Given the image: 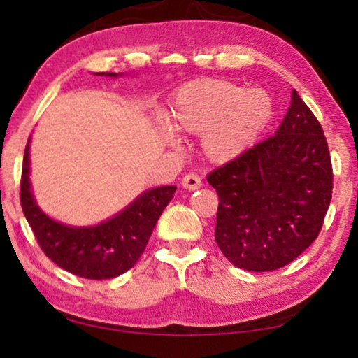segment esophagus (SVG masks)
<instances>
[{"mask_svg": "<svg viewBox=\"0 0 358 358\" xmlns=\"http://www.w3.org/2000/svg\"><path fill=\"white\" fill-rule=\"evenodd\" d=\"M200 185H202V179L199 178L197 174H185L184 179H182V187L187 189V190H197L200 189Z\"/></svg>", "mask_w": 358, "mask_h": 358, "instance_id": "esophagus-1", "label": "esophagus"}]
</instances>
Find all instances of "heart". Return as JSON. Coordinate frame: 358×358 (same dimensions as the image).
I'll use <instances>...</instances> for the list:
<instances>
[{
  "label": "heart",
  "instance_id": "b5f03b06",
  "mask_svg": "<svg viewBox=\"0 0 358 358\" xmlns=\"http://www.w3.org/2000/svg\"><path fill=\"white\" fill-rule=\"evenodd\" d=\"M273 115V101L262 87H246L217 78L185 83L171 99L173 127L159 125L168 145L179 134L202 135V150L215 163H227L259 140Z\"/></svg>",
  "mask_w": 358,
  "mask_h": 358
}]
</instances>
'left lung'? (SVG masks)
<instances>
[{"mask_svg":"<svg viewBox=\"0 0 358 358\" xmlns=\"http://www.w3.org/2000/svg\"><path fill=\"white\" fill-rule=\"evenodd\" d=\"M220 203L215 241L233 266L275 271L311 246L332 194L321 124L293 90L275 135L207 176Z\"/></svg>","mask_w":358,"mask_h":358,"instance_id":"obj_1","label":"left lung"}]
</instances>
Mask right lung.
Returning a JSON list of instances; mask_svg holds the SVG:
<instances>
[{"instance_id":"obj_1","label":"right lung","mask_w":358,"mask_h":358,"mask_svg":"<svg viewBox=\"0 0 358 358\" xmlns=\"http://www.w3.org/2000/svg\"><path fill=\"white\" fill-rule=\"evenodd\" d=\"M117 76V73H97ZM29 143L22 159L21 205L38 246L73 275L104 280L131 268L143 254L153 228L176 192L174 185L146 190L129 207L96 227H68L38 208L29 180Z\"/></svg>"}]
</instances>
